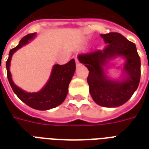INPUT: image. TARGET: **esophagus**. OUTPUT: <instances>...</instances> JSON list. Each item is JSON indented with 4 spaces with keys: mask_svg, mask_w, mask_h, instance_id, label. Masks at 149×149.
Returning a JSON list of instances; mask_svg holds the SVG:
<instances>
[{
    "mask_svg": "<svg viewBox=\"0 0 149 149\" xmlns=\"http://www.w3.org/2000/svg\"><path fill=\"white\" fill-rule=\"evenodd\" d=\"M75 61H76V65H77V66H79V64H80V63H79V59H78V58H77V57H76V58H75Z\"/></svg>",
    "mask_w": 149,
    "mask_h": 149,
    "instance_id": "34e87169",
    "label": "esophagus"
}]
</instances>
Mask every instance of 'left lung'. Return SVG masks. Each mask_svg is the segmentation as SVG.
<instances>
[{
    "instance_id": "obj_1",
    "label": "left lung",
    "mask_w": 149,
    "mask_h": 149,
    "mask_svg": "<svg viewBox=\"0 0 149 149\" xmlns=\"http://www.w3.org/2000/svg\"><path fill=\"white\" fill-rule=\"evenodd\" d=\"M107 45L103 51L79 54V62L89 70L87 83L90 93L95 103L102 107H116L132 97L141 78V59L135 44L118 32L100 34ZM118 55L126 58L124 70L127 78L122 81H113L105 76L102 65L108 59Z\"/></svg>"
}]
</instances>
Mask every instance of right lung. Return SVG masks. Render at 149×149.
I'll use <instances>...</instances> for the list:
<instances>
[{
	"label": "right lung",
	"instance_id": "add662e5",
	"mask_svg": "<svg viewBox=\"0 0 149 149\" xmlns=\"http://www.w3.org/2000/svg\"><path fill=\"white\" fill-rule=\"evenodd\" d=\"M35 36V33L27 35L21 39L19 44L16 47L10 50L9 56L6 62L7 76L13 91L21 100L32 108L45 111L60 105L65 100L68 93L69 84L76 70V63L72 58L66 64L54 65L49 80L45 87L38 93H27L18 88L13 83L9 70L11 56L16 50L27 44L29 40L33 38Z\"/></svg>",
	"mask_w": 149,
	"mask_h": 149
}]
</instances>
